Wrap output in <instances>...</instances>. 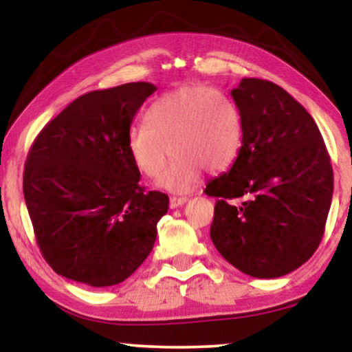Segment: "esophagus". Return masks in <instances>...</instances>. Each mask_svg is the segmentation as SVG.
Returning <instances> with one entry per match:
<instances>
[{
  "label": "esophagus",
  "instance_id": "34e87169",
  "mask_svg": "<svg viewBox=\"0 0 352 352\" xmlns=\"http://www.w3.org/2000/svg\"><path fill=\"white\" fill-rule=\"evenodd\" d=\"M187 201V197H170V208L175 210L177 206L184 205Z\"/></svg>",
  "mask_w": 352,
  "mask_h": 352
}]
</instances>
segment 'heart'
<instances>
[{
  "label": "heart",
  "instance_id": "obj_1",
  "mask_svg": "<svg viewBox=\"0 0 352 352\" xmlns=\"http://www.w3.org/2000/svg\"><path fill=\"white\" fill-rule=\"evenodd\" d=\"M243 146L242 113L229 96L206 85H186L153 100L146 124L128 131L126 151L133 165L147 177L165 170L170 147L175 160L158 186L186 194L206 170L219 173L237 160Z\"/></svg>",
  "mask_w": 352,
  "mask_h": 352
}]
</instances>
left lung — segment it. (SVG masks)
I'll use <instances>...</instances> for the list:
<instances>
[{
	"label": "left lung",
	"instance_id": "1",
	"mask_svg": "<svg viewBox=\"0 0 352 352\" xmlns=\"http://www.w3.org/2000/svg\"><path fill=\"white\" fill-rule=\"evenodd\" d=\"M243 120L232 168L206 186L214 205L210 237L243 274L276 278L319 247L333 170L314 118L276 83L243 78L230 91Z\"/></svg>",
	"mask_w": 352,
	"mask_h": 352
}]
</instances>
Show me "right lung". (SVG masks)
<instances>
[{
	"mask_svg": "<svg viewBox=\"0 0 352 352\" xmlns=\"http://www.w3.org/2000/svg\"><path fill=\"white\" fill-rule=\"evenodd\" d=\"M155 86L91 91L33 141L23 197L43 258L62 277L117 285L152 252L168 195L146 192L126 151L133 118Z\"/></svg>",
	"mask_w": 352,
	"mask_h": 352,
	"instance_id": "obj_1",
	"label": "right lung"
}]
</instances>
